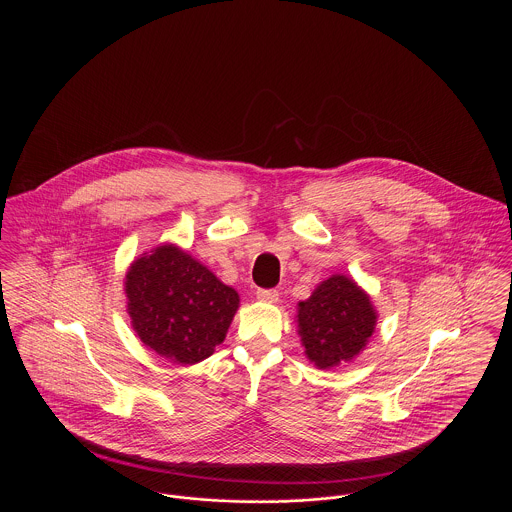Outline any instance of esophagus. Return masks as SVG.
Returning a JSON list of instances; mask_svg holds the SVG:
<instances>
[{
  "mask_svg": "<svg viewBox=\"0 0 512 512\" xmlns=\"http://www.w3.org/2000/svg\"><path fill=\"white\" fill-rule=\"evenodd\" d=\"M278 290H264V288H260L258 292H256V297L260 299V301H268V303H274V301H278Z\"/></svg>",
  "mask_w": 512,
  "mask_h": 512,
  "instance_id": "1",
  "label": "esophagus"
}]
</instances>
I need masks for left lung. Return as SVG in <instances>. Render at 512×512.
<instances>
[{
	"mask_svg": "<svg viewBox=\"0 0 512 512\" xmlns=\"http://www.w3.org/2000/svg\"><path fill=\"white\" fill-rule=\"evenodd\" d=\"M305 355L319 368L351 361L365 349L376 325L372 303L351 278L333 276L297 307Z\"/></svg>",
	"mask_w": 512,
	"mask_h": 512,
	"instance_id": "8db88e82",
	"label": "left lung"
}]
</instances>
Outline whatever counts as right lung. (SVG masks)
I'll list each match as a JSON object with an SVG mask.
<instances>
[{
	"label": "right lung",
	"mask_w": 512,
	"mask_h": 512,
	"mask_svg": "<svg viewBox=\"0 0 512 512\" xmlns=\"http://www.w3.org/2000/svg\"><path fill=\"white\" fill-rule=\"evenodd\" d=\"M126 295L138 337L177 365H195L213 355L240 301L211 270L173 244L132 264Z\"/></svg>",
	"instance_id": "right-lung-1"
}]
</instances>
